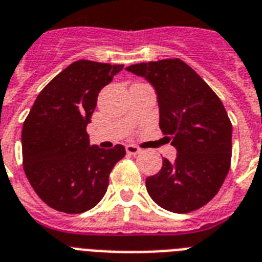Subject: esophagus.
<instances>
[{
  "mask_svg": "<svg viewBox=\"0 0 262 262\" xmlns=\"http://www.w3.org/2000/svg\"><path fill=\"white\" fill-rule=\"evenodd\" d=\"M126 152L129 154V156H136V154H139L140 152V148L137 146H133V144H126Z\"/></svg>",
  "mask_w": 262,
  "mask_h": 262,
  "instance_id": "1",
  "label": "esophagus"
}]
</instances>
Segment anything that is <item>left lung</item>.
Segmentation results:
<instances>
[{
  "mask_svg": "<svg viewBox=\"0 0 262 262\" xmlns=\"http://www.w3.org/2000/svg\"><path fill=\"white\" fill-rule=\"evenodd\" d=\"M126 71L156 89L160 127L175 147L173 162L146 179L148 194L164 210L186 214L220 191L232 158V123L212 89L179 58L141 62Z\"/></svg>",
  "mask_w": 262,
  "mask_h": 262,
  "instance_id": "obj_1",
  "label": "left lung"
}]
</instances>
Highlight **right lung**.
Listing matches in <instances>:
<instances>
[{
	"mask_svg": "<svg viewBox=\"0 0 262 262\" xmlns=\"http://www.w3.org/2000/svg\"><path fill=\"white\" fill-rule=\"evenodd\" d=\"M123 65L80 59L42 89L22 129L23 169L37 195L51 208L80 214L105 194L110 173L125 147L90 146V123L101 89Z\"/></svg>",
	"mask_w": 262,
	"mask_h": 262,
	"instance_id": "obj_1",
	"label": "right lung"
}]
</instances>
